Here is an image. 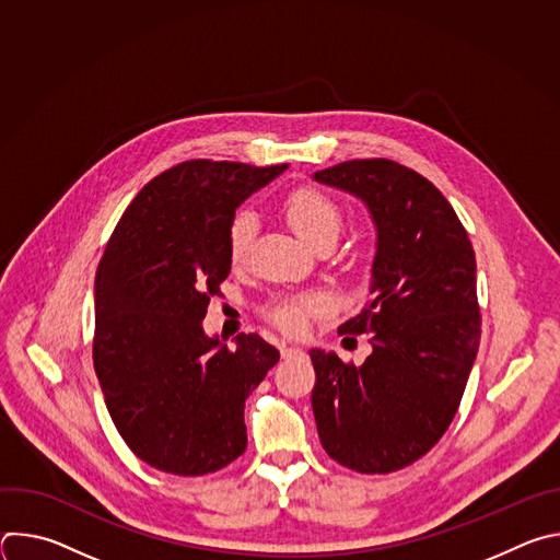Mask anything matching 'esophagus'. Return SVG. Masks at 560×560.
Masks as SVG:
<instances>
[{
    "instance_id": "obj_1",
    "label": "esophagus",
    "mask_w": 560,
    "mask_h": 560,
    "mask_svg": "<svg viewBox=\"0 0 560 560\" xmlns=\"http://www.w3.org/2000/svg\"><path fill=\"white\" fill-rule=\"evenodd\" d=\"M301 352H303V350L296 348V346H285V343H281V357H283V359L296 357V354H301Z\"/></svg>"
}]
</instances>
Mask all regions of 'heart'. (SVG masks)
<instances>
[{
  "label": "heart",
  "instance_id": "b5f03b06",
  "mask_svg": "<svg viewBox=\"0 0 560 560\" xmlns=\"http://www.w3.org/2000/svg\"><path fill=\"white\" fill-rule=\"evenodd\" d=\"M283 212H285L292 230L310 246L322 242V238H326V236H339L341 212H339L337 203L314 188L292 190L283 201ZM253 234H255L253 212H248V210L236 212L230 223V230H228V250H230V259L234 264L246 257ZM322 305H324V299L316 294L279 301L270 307V318L281 330L296 335L305 328L307 314L312 310H318Z\"/></svg>",
  "mask_w": 560,
  "mask_h": 560
}]
</instances>
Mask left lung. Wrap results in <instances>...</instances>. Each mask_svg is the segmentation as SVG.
Returning a JSON list of instances; mask_svg holds the SVG:
<instances>
[{
	"instance_id": "obj_1",
	"label": "left lung",
	"mask_w": 560,
	"mask_h": 560,
	"mask_svg": "<svg viewBox=\"0 0 560 560\" xmlns=\"http://www.w3.org/2000/svg\"><path fill=\"white\" fill-rule=\"evenodd\" d=\"M312 179L363 201L376 228L370 303L339 326L368 332L372 354L346 365L310 350L318 439L354 471H396L436 445L465 392L481 341L474 248L441 190L389 159H352Z\"/></svg>"
}]
</instances>
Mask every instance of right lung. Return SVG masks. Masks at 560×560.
I'll return each mask as SVG.
<instances>
[{
  "instance_id": "right-lung-1",
  "label": "right lung",
  "mask_w": 560,
  "mask_h": 560,
  "mask_svg": "<svg viewBox=\"0 0 560 560\" xmlns=\"http://www.w3.org/2000/svg\"><path fill=\"white\" fill-rule=\"evenodd\" d=\"M288 166L192 159L148 182L119 219L95 277V372L113 423L148 465L201 476L242 456L244 406L279 361L259 335L230 350L203 332L230 275L236 208Z\"/></svg>"
}]
</instances>
